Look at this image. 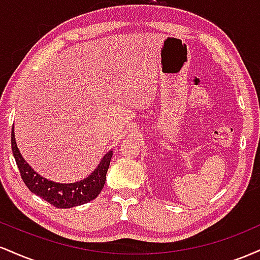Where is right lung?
<instances>
[{
  "instance_id": "right-lung-1",
  "label": "right lung",
  "mask_w": 260,
  "mask_h": 260,
  "mask_svg": "<svg viewBox=\"0 0 260 260\" xmlns=\"http://www.w3.org/2000/svg\"><path fill=\"white\" fill-rule=\"evenodd\" d=\"M12 151L19 169L22 180L31 193L49 202L56 208L68 209L92 201L100 194L106 181V172L109 170L112 151L104 155L98 168L84 180L73 182V183H58L43 177L31 169V166L24 160L17 147L14 127H12Z\"/></svg>"
}]
</instances>
